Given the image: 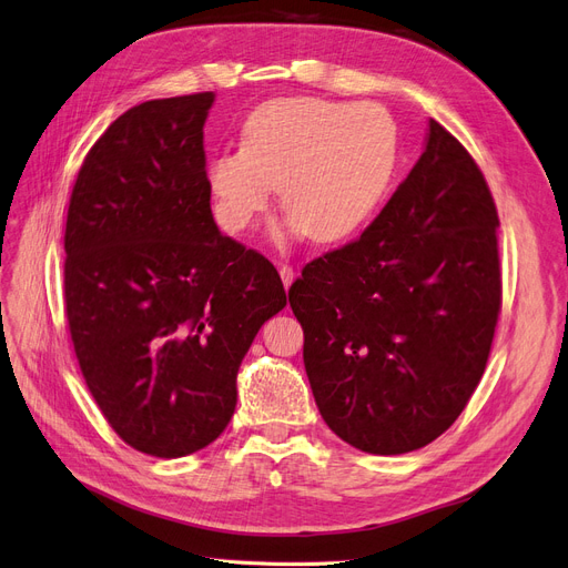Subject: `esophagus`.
<instances>
[{
    "instance_id": "1",
    "label": "esophagus",
    "mask_w": 568,
    "mask_h": 568,
    "mask_svg": "<svg viewBox=\"0 0 568 568\" xmlns=\"http://www.w3.org/2000/svg\"><path fill=\"white\" fill-rule=\"evenodd\" d=\"M278 273H281V281L285 287H290L292 281H295V268H292L290 264H278Z\"/></svg>"
}]
</instances>
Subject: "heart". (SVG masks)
I'll return each mask as SVG.
<instances>
[{"mask_svg": "<svg viewBox=\"0 0 568 568\" xmlns=\"http://www.w3.org/2000/svg\"><path fill=\"white\" fill-rule=\"evenodd\" d=\"M397 156L395 123L376 104L273 98L247 114L241 150L210 161L207 186L229 234L255 224L273 186H281L283 210L297 229L318 243H337L382 203Z\"/></svg>", "mask_w": 568, "mask_h": 568, "instance_id": "b5f03b06", "label": "heart"}]
</instances>
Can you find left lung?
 <instances>
[{
  "instance_id": "obj_1",
  "label": "left lung",
  "mask_w": 568,
  "mask_h": 568,
  "mask_svg": "<svg viewBox=\"0 0 568 568\" xmlns=\"http://www.w3.org/2000/svg\"><path fill=\"white\" fill-rule=\"evenodd\" d=\"M496 229L485 175L430 119L424 154L379 217L292 283L308 384L344 443L407 454L464 412L500 311Z\"/></svg>"
}]
</instances>
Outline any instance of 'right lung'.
Wrapping results in <instances>:
<instances>
[{"label": "right lung", "instance_id": "add662e5", "mask_svg": "<svg viewBox=\"0 0 568 568\" xmlns=\"http://www.w3.org/2000/svg\"><path fill=\"white\" fill-rule=\"evenodd\" d=\"M215 93L142 102L91 146L65 226V311L83 379L133 449L180 458L222 435L278 271L222 236L203 125Z\"/></svg>", "mask_w": 568, "mask_h": 568}]
</instances>
